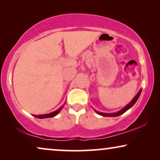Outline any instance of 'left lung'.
<instances>
[{
	"label": "left lung",
	"instance_id": "left-lung-1",
	"mask_svg": "<svg viewBox=\"0 0 160 160\" xmlns=\"http://www.w3.org/2000/svg\"><path fill=\"white\" fill-rule=\"evenodd\" d=\"M141 91H142V89H140L138 92L137 93V95L135 96V98H133V99L131 100V101L129 102V103L125 107H124L123 108L121 109V110L119 111H117V112H115V113H102V112H100V111H95H95L97 113H98V114H99V115L103 116V117H118V116L122 115V113H124V112H126L127 111L129 110V109H130L131 107H132L133 105H134L135 102H136L138 99L139 97H140V95H141Z\"/></svg>",
	"mask_w": 160,
	"mask_h": 160
}]
</instances>
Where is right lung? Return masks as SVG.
<instances>
[{"label": "right lung", "instance_id": "obj_1", "mask_svg": "<svg viewBox=\"0 0 160 160\" xmlns=\"http://www.w3.org/2000/svg\"><path fill=\"white\" fill-rule=\"evenodd\" d=\"M65 103L62 105V106L60 107V108H58V110L53 111V112H51L49 113H46V114H41V115H33V117L38 118V119H46V118H51V117H55L56 115H58L59 113L60 112V111L62 110V108H63V106H65Z\"/></svg>", "mask_w": 160, "mask_h": 160}]
</instances>
